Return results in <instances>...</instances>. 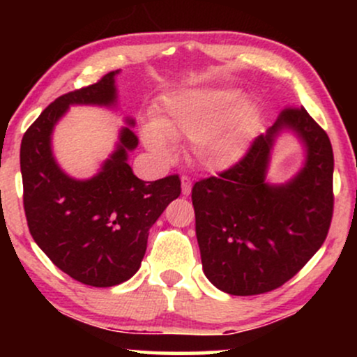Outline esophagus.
Masks as SVG:
<instances>
[{
	"label": "esophagus",
	"mask_w": 357,
	"mask_h": 357,
	"mask_svg": "<svg viewBox=\"0 0 357 357\" xmlns=\"http://www.w3.org/2000/svg\"><path fill=\"white\" fill-rule=\"evenodd\" d=\"M181 190H183V195H190L191 192V179L188 178V176H181Z\"/></svg>",
	"instance_id": "1"
}]
</instances>
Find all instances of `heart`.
<instances>
[{
	"mask_svg": "<svg viewBox=\"0 0 357 357\" xmlns=\"http://www.w3.org/2000/svg\"><path fill=\"white\" fill-rule=\"evenodd\" d=\"M252 112L236 90H195L169 97L155 124L142 129L146 146L159 158L173 153L169 139L191 137L196 161L210 169L233 165L247 147Z\"/></svg>",
	"mask_w": 357,
	"mask_h": 357,
	"instance_id": "heart-1",
	"label": "heart"
}]
</instances>
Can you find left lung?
<instances>
[{
  "label": "left lung",
  "instance_id": "1",
  "mask_svg": "<svg viewBox=\"0 0 357 357\" xmlns=\"http://www.w3.org/2000/svg\"><path fill=\"white\" fill-rule=\"evenodd\" d=\"M282 128L296 130L307 147V161L292 182L273 187L264 174ZM333 173L326 130L304 107H287L238 162L195 183L196 238L208 280L231 296H258L301 272L329 233Z\"/></svg>",
  "mask_w": 357,
  "mask_h": 357
}]
</instances>
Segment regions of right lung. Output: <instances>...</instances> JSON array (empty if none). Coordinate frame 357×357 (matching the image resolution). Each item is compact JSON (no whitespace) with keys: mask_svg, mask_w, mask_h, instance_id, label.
Masks as SVG:
<instances>
[{"mask_svg":"<svg viewBox=\"0 0 357 357\" xmlns=\"http://www.w3.org/2000/svg\"><path fill=\"white\" fill-rule=\"evenodd\" d=\"M116 73L52 102L28 127L20 149L31 236L61 272L92 287L119 285L137 272L149 228L181 195L178 174L146 183L132 173L127 153L136 149L139 139L129 127L121 130L117 151L92 179L77 181L56 166L50 147L53 126L70 104L112 105Z\"/></svg>","mask_w":357,"mask_h":357,"instance_id":"obj_1","label":"right lung"}]
</instances>
